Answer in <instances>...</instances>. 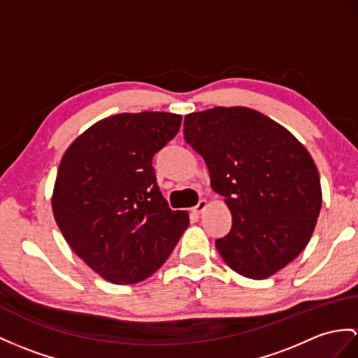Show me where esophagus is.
Segmentation results:
<instances>
[{
  "mask_svg": "<svg viewBox=\"0 0 358 358\" xmlns=\"http://www.w3.org/2000/svg\"><path fill=\"white\" fill-rule=\"evenodd\" d=\"M206 205H208V202L205 199H200L199 202H197V205L191 209V211H193L194 214H202L203 211H205V208H206Z\"/></svg>",
  "mask_w": 358,
  "mask_h": 358,
  "instance_id": "obj_1",
  "label": "esophagus"
}]
</instances>
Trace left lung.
Segmentation results:
<instances>
[{
    "instance_id": "obj_1",
    "label": "left lung",
    "mask_w": 358,
    "mask_h": 358,
    "mask_svg": "<svg viewBox=\"0 0 358 358\" xmlns=\"http://www.w3.org/2000/svg\"><path fill=\"white\" fill-rule=\"evenodd\" d=\"M184 136L231 209L232 228L215 240L224 263L252 280L292 263L308 245L322 205L307 149L273 120L241 106L189 113Z\"/></svg>"
}]
</instances>
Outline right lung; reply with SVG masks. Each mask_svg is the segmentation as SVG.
I'll list each match as a JSON object with an SVG mask.
<instances>
[{
    "mask_svg": "<svg viewBox=\"0 0 358 358\" xmlns=\"http://www.w3.org/2000/svg\"><path fill=\"white\" fill-rule=\"evenodd\" d=\"M169 112L118 113L91 126L68 147L51 205L77 257L113 284L153 275L188 228L159 191L153 156L178 135Z\"/></svg>",
    "mask_w": 358,
    "mask_h": 358,
    "instance_id": "obj_1",
    "label": "right lung"
}]
</instances>
